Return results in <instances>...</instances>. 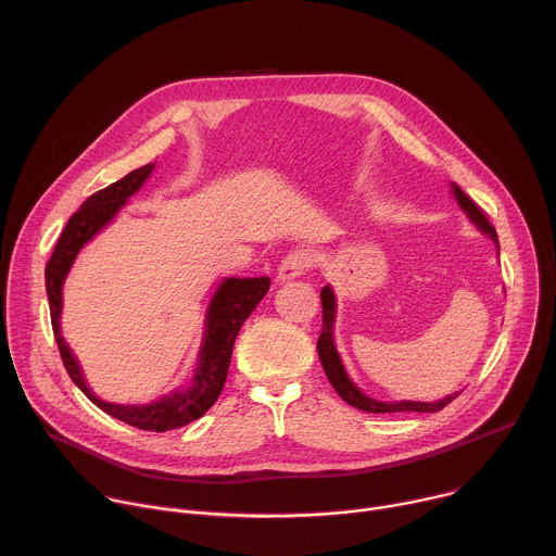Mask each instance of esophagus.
<instances>
[{"label": "esophagus", "instance_id": "esophagus-1", "mask_svg": "<svg viewBox=\"0 0 556 556\" xmlns=\"http://www.w3.org/2000/svg\"><path fill=\"white\" fill-rule=\"evenodd\" d=\"M314 264V253L309 249H294L290 251L281 262H279V268H277V279L279 281H288V279H294L303 273H307Z\"/></svg>", "mask_w": 556, "mask_h": 556}]
</instances>
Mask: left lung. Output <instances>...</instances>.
Segmentation results:
<instances>
[{
	"instance_id": "1",
	"label": "left lung",
	"mask_w": 556,
	"mask_h": 556,
	"mask_svg": "<svg viewBox=\"0 0 556 556\" xmlns=\"http://www.w3.org/2000/svg\"><path fill=\"white\" fill-rule=\"evenodd\" d=\"M451 191L457 200V204L462 206V211L470 217V222L478 226L484 235H489L491 240L495 244L497 242V232H495V226L489 222L486 213L475 204L457 185H451ZM321 305H324V330H321V337L319 341H316V352H319V358H321V365L326 369V376L328 380L332 382V387L337 389V393L341 395V399L356 407V409H363L367 414H395V412H420V414H435L440 409H444L457 393L453 395H446L444 401H438V403H416V401H401V403H378L374 399H369V395H365L352 380L350 376L345 374V367L341 363V356L334 348V334H332V328H334V314H337V299H334V292L330 286H326L321 290Z\"/></svg>"
}]
</instances>
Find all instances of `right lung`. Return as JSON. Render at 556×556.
I'll return each mask as SVG.
<instances>
[{"label": "right lung", "mask_w": 556, "mask_h": 556, "mask_svg": "<svg viewBox=\"0 0 556 556\" xmlns=\"http://www.w3.org/2000/svg\"><path fill=\"white\" fill-rule=\"evenodd\" d=\"M151 172H153L151 163L129 172L118 182L90 195L84 202V206L67 219L59 242L54 247V253L46 266V292L50 303V321H52L54 341L59 345L63 367L70 374L72 382L81 389L99 409H103L112 418H118L142 431L161 433V431L180 429L202 418L213 407L228 376V365H230V354H232L237 332H240L251 312L268 292L270 279L268 277H253V279L228 277L219 283L206 309V321H204L206 328H204V339L198 354V365L191 382L185 389L174 391L165 395L163 401L149 403V405H114L94 395L86 384L81 367H78L74 354L70 352L67 343L61 337V324H59L61 305H63L61 288L78 251H81L103 226H108L116 217L121 206H125V202L142 187V182L149 178Z\"/></svg>", "instance_id": "obj_1"}]
</instances>
